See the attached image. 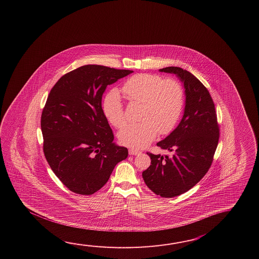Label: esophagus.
Here are the masks:
<instances>
[{
    "label": "esophagus",
    "mask_w": 259,
    "mask_h": 259,
    "mask_svg": "<svg viewBox=\"0 0 259 259\" xmlns=\"http://www.w3.org/2000/svg\"><path fill=\"white\" fill-rule=\"evenodd\" d=\"M128 154L131 155H137V154H141V151H138L136 149H130Z\"/></svg>",
    "instance_id": "1"
}]
</instances>
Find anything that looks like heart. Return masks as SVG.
Instances as JSON below:
<instances>
[{
	"label": "heart",
	"mask_w": 259,
	"mask_h": 259,
	"mask_svg": "<svg viewBox=\"0 0 259 259\" xmlns=\"http://www.w3.org/2000/svg\"><path fill=\"white\" fill-rule=\"evenodd\" d=\"M132 103L142 105L138 124L127 125L118 132L124 145L142 148L153 142L157 133L165 135L176 127L184 105L182 85L174 79H165L158 75L137 74L130 77L122 87ZM103 112L114 127L126 124L121 97L116 89L111 90L103 101Z\"/></svg>",
	"instance_id": "heart-1"
}]
</instances>
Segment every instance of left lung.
Segmentation results:
<instances>
[{"mask_svg":"<svg viewBox=\"0 0 259 259\" xmlns=\"http://www.w3.org/2000/svg\"><path fill=\"white\" fill-rule=\"evenodd\" d=\"M159 71L175 74L182 81L185 106L178 127L156 143L173 154L168 157L147 153L151 165L143 171V178L155 194L172 198L186 193L206 174L218 146L220 130L214 102L197 77L177 66Z\"/></svg>","mask_w":259,"mask_h":259,"instance_id":"left-lung-1","label":"left lung"}]
</instances>
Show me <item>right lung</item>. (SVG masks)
<instances>
[{
	"label": "right lung",
	"mask_w": 259,
	"mask_h": 259,
	"mask_svg": "<svg viewBox=\"0 0 259 259\" xmlns=\"http://www.w3.org/2000/svg\"><path fill=\"white\" fill-rule=\"evenodd\" d=\"M132 72L86 65L60 77L50 92L40 119L44 155L73 193L99 191L127 157V149L113 142L102 97L108 85Z\"/></svg>",
	"instance_id": "1"
}]
</instances>
